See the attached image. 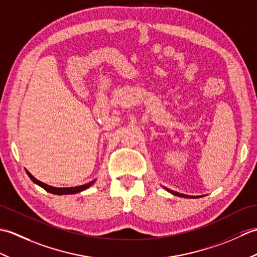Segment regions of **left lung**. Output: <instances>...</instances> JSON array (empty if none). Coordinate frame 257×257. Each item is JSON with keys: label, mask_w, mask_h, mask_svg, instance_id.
<instances>
[{"label": "left lung", "mask_w": 257, "mask_h": 257, "mask_svg": "<svg viewBox=\"0 0 257 257\" xmlns=\"http://www.w3.org/2000/svg\"><path fill=\"white\" fill-rule=\"evenodd\" d=\"M168 192H170V193H172V194H174V195H177V196H181V198H190V199H194V198H198V196H192V195H187V194H182V193H179V192H176V191H172V190H169V189H167V188H165Z\"/></svg>", "instance_id": "1"}]
</instances>
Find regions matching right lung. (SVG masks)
<instances>
[{
    "label": "right lung",
    "instance_id": "add662e5",
    "mask_svg": "<svg viewBox=\"0 0 257 257\" xmlns=\"http://www.w3.org/2000/svg\"><path fill=\"white\" fill-rule=\"evenodd\" d=\"M27 176L31 178V180L34 183H36L37 185H40L41 188H43L44 190H46L47 192L53 193V194H58V195H65V194H74V193H78L81 192V191H84L86 189H88L89 187H91L92 184L95 183L96 180H92V181L83 184V185H78V187H70V188H55V187H52V185H48L44 182H41L40 180H37L36 178H34L32 176V174L26 170Z\"/></svg>",
    "mask_w": 257,
    "mask_h": 257
}]
</instances>
